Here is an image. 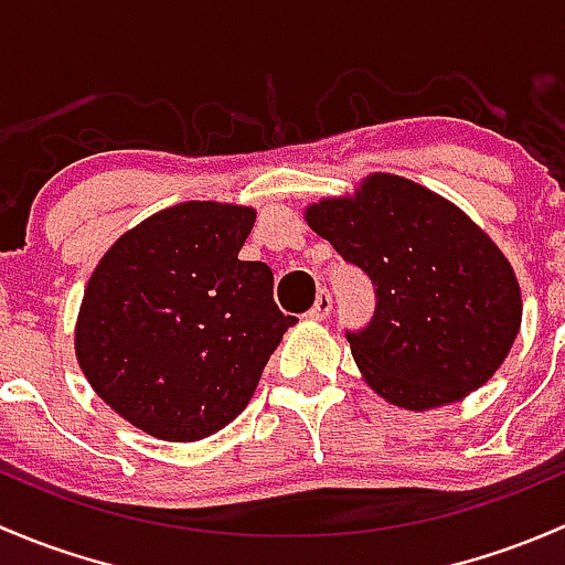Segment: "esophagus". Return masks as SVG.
Returning <instances> with one entry per match:
<instances>
[{"label":"esophagus","instance_id":"obj_1","mask_svg":"<svg viewBox=\"0 0 565 565\" xmlns=\"http://www.w3.org/2000/svg\"><path fill=\"white\" fill-rule=\"evenodd\" d=\"M330 309H333V298H330L328 289H319L317 298H315V306H311V311H309V319H324L330 315Z\"/></svg>","mask_w":565,"mask_h":565}]
</instances>
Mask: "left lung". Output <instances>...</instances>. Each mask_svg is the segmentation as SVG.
<instances>
[{
    "mask_svg": "<svg viewBox=\"0 0 565 565\" xmlns=\"http://www.w3.org/2000/svg\"><path fill=\"white\" fill-rule=\"evenodd\" d=\"M306 221L372 278V322L347 330V341L380 396L431 409L498 372L522 324L520 281L457 204L404 177L372 174L355 196L311 204Z\"/></svg>",
    "mask_w": 565,
    "mask_h": 565,
    "instance_id": "obj_1",
    "label": "left lung"
}]
</instances>
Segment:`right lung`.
I'll return each instance as SVG.
<instances>
[{
  "mask_svg": "<svg viewBox=\"0 0 565 565\" xmlns=\"http://www.w3.org/2000/svg\"><path fill=\"white\" fill-rule=\"evenodd\" d=\"M254 221L241 204H174L95 267L78 309V366L136 429L169 443L224 429L298 322L278 311L270 267L237 259Z\"/></svg>",
  "mask_w": 565,
  "mask_h": 565,
  "instance_id": "add662e5",
  "label": "right lung"
}]
</instances>
